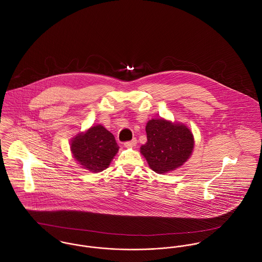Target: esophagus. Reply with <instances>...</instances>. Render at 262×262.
I'll use <instances>...</instances> for the list:
<instances>
[{"instance_id": "34e87169", "label": "esophagus", "mask_w": 262, "mask_h": 262, "mask_svg": "<svg viewBox=\"0 0 262 262\" xmlns=\"http://www.w3.org/2000/svg\"><path fill=\"white\" fill-rule=\"evenodd\" d=\"M136 145H137V140H136V138L132 139L131 141H127V142L124 143V146L127 147V148H133V147H135Z\"/></svg>"}]
</instances>
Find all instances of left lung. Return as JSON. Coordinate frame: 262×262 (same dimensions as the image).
<instances>
[{
  "mask_svg": "<svg viewBox=\"0 0 262 262\" xmlns=\"http://www.w3.org/2000/svg\"><path fill=\"white\" fill-rule=\"evenodd\" d=\"M147 142L140 147L150 168L159 174L182 166L194 146L193 135L185 124L152 119L146 124Z\"/></svg>",
  "mask_w": 262,
  "mask_h": 262,
  "instance_id": "1",
  "label": "left lung"
}]
</instances>
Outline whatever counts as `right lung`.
Masks as SVG:
<instances>
[{"label": "right lung", "instance_id": "obj_1", "mask_svg": "<svg viewBox=\"0 0 262 262\" xmlns=\"http://www.w3.org/2000/svg\"><path fill=\"white\" fill-rule=\"evenodd\" d=\"M71 150L82 168L100 172L109 167L119 146L111 132L102 125H96L73 138Z\"/></svg>", "mask_w": 262, "mask_h": 262}]
</instances>
